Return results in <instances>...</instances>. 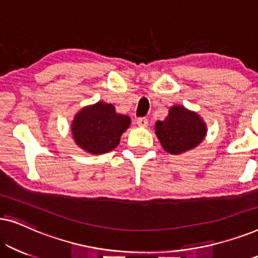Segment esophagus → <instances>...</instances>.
<instances>
[{"instance_id": "esophagus-1", "label": "esophagus", "mask_w": 258, "mask_h": 258, "mask_svg": "<svg viewBox=\"0 0 258 258\" xmlns=\"http://www.w3.org/2000/svg\"><path fill=\"white\" fill-rule=\"evenodd\" d=\"M136 124L139 126H142V128H146L148 125V119L146 117H140L136 119Z\"/></svg>"}]
</instances>
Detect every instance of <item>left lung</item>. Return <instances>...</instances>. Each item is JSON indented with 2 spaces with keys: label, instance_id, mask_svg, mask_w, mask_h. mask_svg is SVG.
<instances>
[{
  "label": "left lung",
  "instance_id": "8db88e82",
  "mask_svg": "<svg viewBox=\"0 0 258 258\" xmlns=\"http://www.w3.org/2000/svg\"><path fill=\"white\" fill-rule=\"evenodd\" d=\"M207 132L204 119L183 105H172L167 117L155 123V134L161 146L171 155L196 148L206 139Z\"/></svg>",
  "mask_w": 258,
  "mask_h": 258
}]
</instances>
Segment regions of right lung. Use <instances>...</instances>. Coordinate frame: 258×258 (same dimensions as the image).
Returning a JSON list of instances; mask_svg holds the SVG:
<instances>
[{
    "label": "right lung",
    "instance_id": "obj_1",
    "mask_svg": "<svg viewBox=\"0 0 258 258\" xmlns=\"http://www.w3.org/2000/svg\"><path fill=\"white\" fill-rule=\"evenodd\" d=\"M130 117L116 112L111 103L98 101L83 107L72 122V135L86 153L102 155L114 150L122 134L130 126Z\"/></svg>",
    "mask_w": 258,
    "mask_h": 258
}]
</instances>
